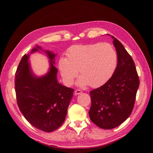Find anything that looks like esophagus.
<instances>
[{
    "label": "esophagus",
    "mask_w": 153,
    "mask_h": 153,
    "mask_svg": "<svg viewBox=\"0 0 153 153\" xmlns=\"http://www.w3.org/2000/svg\"><path fill=\"white\" fill-rule=\"evenodd\" d=\"M82 91L81 90L77 89L75 90V94H82Z\"/></svg>",
    "instance_id": "obj_1"
}]
</instances>
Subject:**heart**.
<instances>
[{"instance_id":"1","label":"heart","mask_w":153,"mask_h":153,"mask_svg":"<svg viewBox=\"0 0 153 153\" xmlns=\"http://www.w3.org/2000/svg\"><path fill=\"white\" fill-rule=\"evenodd\" d=\"M66 55L67 58L59 59L58 67L67 85L74 82L79 70L80 86H102L112 77L117 66V51L107 42L72 46Z\"/></svg>"}]
</instances>
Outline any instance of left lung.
Masks as SVG:
<instances>
[{
  "label": "left lung",
  "mask_w": 153,
  "mask_h": 153,
  "mask_svg": "<svg viewBox=\"0 0 153 153\" xmlns=\"http://www.w3.org/2000/svg\"><path fill=\"white\" fill-rule=\"evenodd\" d=\"M111 37L118 55L117 68L104 85L90 92L92 101L90 118L98 127L105 129L115 128L129 117L140 84L131 56L120 41Z\"/></svg>",
  "instance_id": "8db88e82"
}]
</instances>
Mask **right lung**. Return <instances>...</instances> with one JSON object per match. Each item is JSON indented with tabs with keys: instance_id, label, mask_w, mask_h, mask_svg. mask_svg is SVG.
Segmentation results:
<instances>
[{
	"instance_id": "right-lung-1",
	"label": "right lung",
	"mask_w": 153,
	"mask_h": 153,
	"mask_svg": "<svg viewBox=\"0 0 153 153\" xmlns=\"http://www.w3.org/2000/svg\"><path fill=\"white\" fill-rule=\"evenodd\" d=\"M37 48L41 49L36 46L32 53ZM46 53L51 60V68L40 77L31 72L29 55L23 56L15 74V90L18 107L28 122L40 130L51 132L64 122L74 90L57 82L55 55L47 51Z\"/></svg>"
}]
</instances>
